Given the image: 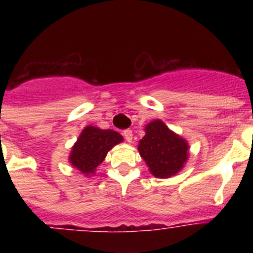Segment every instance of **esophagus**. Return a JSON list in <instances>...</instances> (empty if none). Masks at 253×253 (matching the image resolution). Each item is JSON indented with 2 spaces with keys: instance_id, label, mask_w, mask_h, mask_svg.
I'll return each mask as SVG.
<instances>
[{
  "instance_id": "obj_1",
  "label": "esophagus",
  "mask_w": 253,
  "mask_h": 253,
  "mask_svg": "<svg viewBox=\"0 0 253 253\" xmlns=\"http://www.w3.org/2000/svg\"><path fill=\"white\" fill-rule=\"evenodd\" d=\"M123 135H124V138L126 142L131 143V140H133V131H131L130 129H126V130L123 131Z\"/></svg>"
}]
</instances>
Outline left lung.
Instances as JSON below:
<instances>
[{
  "label": "left lung",
  "mask_w": 253,
  "mask_h": 253,
  "mask_svg": "<svg viewBox=\"0 0 253 253\" xmlns=\"http://www.w3.org/2000/svg\"><path fill=\"white\" fill-rule=\"evenodd\" d=\"M146 135L138 143V152L154 177L177 175L189 160V143L167 126L162 120L149 122Z\"/></svg>",
  "instance_id": "8db88e82"
}]
</instances>
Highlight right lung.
I'll use <instances>...</instances> for the list:
<instances>
[{
  "label": "right lung",
  "instance_id": "obj_1",
  "mask_svg": "<svg viewBox=\"0 0 253 253\" xmlns=\"http://www.w3.org/2000/svg\"><path fill=\"white\" fill-rule=\"evenodd\" d=\"M123 140L124 138L118 131L87 125L71 148L68 162L82 175H95L96 169L104 162L107 152Z\"/></svg>",
  "mask_w": 253,
  "mask_h": 253
}]
</instances>
